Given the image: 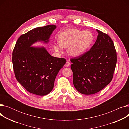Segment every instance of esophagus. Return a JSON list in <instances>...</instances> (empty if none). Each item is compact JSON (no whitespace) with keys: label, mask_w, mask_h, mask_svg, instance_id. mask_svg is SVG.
Wrapping results in <instances>:
<instances>
[{"label":"esophagus","mask_w":129,"mask_h":129,"mask_svg":"<svg viewBox=\"0 0 129 129\" xmlns=\"http://www.w3.org/2000/svg\"><path fill=\"white\" fill-rule=\"evenodd\" d=\"M70 63L69 62H66V63L65 64V67H69L70 66Z\"/></svg>","instance_id":"34e87169"}]
</instances>
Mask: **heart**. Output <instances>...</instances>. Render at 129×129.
<instances>
[{
	"instance_id": "heart-1",
	"label": "heart",
	"mask_w": 129,
	"mask_h": 129,
	"mask_svg": "<svg viewBox=\"0 0 129 129\" xmlns=\"http://www.w3.org/2000/svg\"><path fill=\"white\" fill-rule=\"evenodd\" d=\"M93 40V36L90 31L67 29L60 34L58 42L54 43L53 47L56 52H61L63 47H67V52L70 55L77 56L89 49Z\"/></svg>"
}]
</instances>
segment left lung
<instances>
[{
    "mask_svg": "<svg viewBox=\"0 0 129 129\" xmlns=\"http://www.w3.org/2000/svg\"><path fill=\"white\" fill-rule=\"evenodd\" d=\"M97 31V40L90 50L71 59L74 86L86 95L99 92L111 82L117 64L112 39L107 34Z\"/></svg>",
    "mask_w": 129,
    "mask_h": 129,
    "instance_id": "left-lung-1",
    "label": "left lung"
}]
</instances>
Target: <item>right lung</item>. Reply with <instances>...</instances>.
<instances>
[{
    "label": "right lung",
    "mask_w": 129,
    "mask_h": 129,
    "mask_svg": "<svg viewBox=\"0 0 129 129\" xmlns=\"http://www.w3.org/2000/svg\"><path fill=\"white\" fill-rule=\"evenodd\" d=\"M55 25L38 27L18 39L12 52V64L18 82L29 92L45 96L53 89L55 78L66 63L51 56L45 47L32 46L37 42L48 44Z\"/></svg>",
    "instance_id": "1"
}]
</instances>
